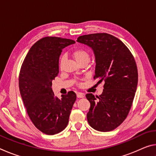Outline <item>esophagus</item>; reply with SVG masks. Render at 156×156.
Returning a JSON list of instances; mask_svg holds the SVG:
<instances>
[{"label":"esophagus","instance_id":"34e87169","mask_svg":"<svg viewBox=\"0 0 156 156\" xmlns=\"http://www.w3.org/2000/svg\"><path fill=\"white\" fill-rule=\"evenodd\" d=\"M76 96H77V98H84V94L83 93H80V92H78V93H77Z\"/></svg>","mask_w":156,"mask_h":156}]
</instances>
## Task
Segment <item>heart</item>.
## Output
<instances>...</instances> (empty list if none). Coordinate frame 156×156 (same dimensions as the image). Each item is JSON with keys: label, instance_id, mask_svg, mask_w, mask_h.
I'll list each match as a JSON object with an SVG mask.
<instances>
[{"label": "heart", "instance_id": "heart-1", "mask_svg": "<svg viewBox=\"0 0 156 156\" xmlns=\"http://www.w3.org/2000/svg\"><path fill=\"white\" fill-rule=\"evenodd\" d=\"M72 56L74 58V59L78 62L79 64L82 63H88L90 59V54H89L87 50L84 48H77L73 50L72 51ZM65 62V58H61L60 61V68L62 67L63 63Z\"/></svg>", "mask_w": 156, "mask_h": 156}]
</instances>
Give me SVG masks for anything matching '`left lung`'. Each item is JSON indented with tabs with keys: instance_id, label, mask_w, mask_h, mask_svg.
Listing matches in <instances>:
<instances>
[{
	"instance_id": "8db88e82",
	"label": "left lung",
	"mask_w": 156,
	"mask_h": 156,
	"mask_svg": "<svg viewBox=\"0 0 156 156\" xmlns=\"http://www.w3.org/2000/svg\"><path fill=\"white\" fill-rule=\"evenodd\" d=\"M77 42L93 50L94 79L105 83L100 96L86 95L91 105L87 121L97 131H112L125 120L135 96L138 79L135 59L122 41L109 34L81 36Z\"/></svg>"
}]
</instances>
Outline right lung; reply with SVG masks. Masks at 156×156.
Returning <instances> with one entry per match:
<instances>
[{
    "mask_svg": "<svg viewBox=\"0 0 156 156\" xmlns=\"http://www.w3.org/2000/svg\"><path fill=\"white\" fill-rule=\"evenodd\" d=\"M75 41L58 37H44L31 47L19 74V89L29 117L36 127L47 135L64 130L76 100L73 91L55 96L52 80L59 72L62 49Z\"/></svg>",
    "mask_w": 156,
    "mask_h": 156,
    "instance_id": "obj_1",
    "label": "right lung"
}]
</instances>
